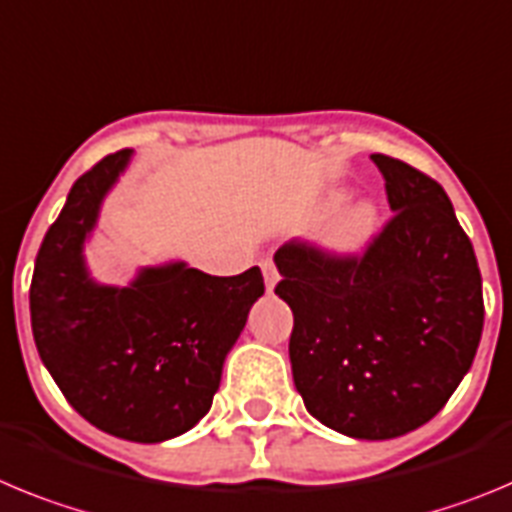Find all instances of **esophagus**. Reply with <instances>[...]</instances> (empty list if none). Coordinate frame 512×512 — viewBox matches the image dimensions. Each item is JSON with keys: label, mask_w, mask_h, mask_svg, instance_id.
<instances>
[{"label": "esophagus", "mask_w": 512, "mask_h": 512, "mask_svg": "<svg viewBox=\"0 0 512 512\" xmlns=\"http://www.w3.org/2000/svg\"><path fill=\"white\" fill-rule=\"evenodd\" d=\"M260 267H262V275H265L267 290H273L275 283H278V267H275V262L270 260V257H265V260L260 262Z\"/></svg>", "instance_id": "34e87169"}]
</instances>
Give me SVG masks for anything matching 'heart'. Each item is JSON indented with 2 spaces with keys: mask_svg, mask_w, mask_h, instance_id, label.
I'll return each mask as SVG.
<instances>
[{
  "mask_svg": "<svg viewBox=\"0 0 512 512\" xmlns=\"http://www.w3.org/2000/svg\"><path fill=\"white\" fill-rule=\"evenodd\" d=\"M344 193L334 191L329 196V209L342 201ZM377 227H380V211L372 201L362 199L357 204L347 206L342 214L336 216L334 224L329 227L324 237V245L329 247L336 255H357V252L365 250L372 242V237L377 234Z\"/></svg>",
  "mask_w": 512,
  "mask_h": 512,
  "instance_id": "b5f03b06",
  "label": "heart"
}]
</instances>
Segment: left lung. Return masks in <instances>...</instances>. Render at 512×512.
Returning a JSON list of instances; mask_svg holds the SVG:
<instances>
[{
  "label": "left lung",
  "instance_id": "1",
  "mask_svg": "<svg viewBox=\"0 0 512 512\" xmlns=\"http://www.w3.org/2000/svg\"><path fill=\"white\" fill-rule=\"evenodd\" d=\"M395 211L365 255L308 242L275 252V293L293 311L290 367L308 413L352 439L428 423L472 367L485 303L472 242L444 188L372 155Z\"/></svg>",
  "mask_w": 512,
  "mask_h": 512
}]
</instances>
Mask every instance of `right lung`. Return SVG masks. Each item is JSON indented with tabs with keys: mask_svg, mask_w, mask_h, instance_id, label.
Masks as SVG:
<instances>
[{
	"mask_svg": "<svg viewBox=\"0 0 512 512\" xmlns=\"http://www.w3.org/2000/svg\"><path fill=\"white\" fill-rule=\"evenodd\" d=\"M132 150L73 183L35 257L32 336L43 365L91 426L158 444L209 413L229 349L265 293L260 267L216 278L186 262L142 267L124 288L96 283L84 257L107 193Z\"/></svg>",
	"mask_w": 512,
	"mask_h": 512,
	"instance_id": "right-lung-1",
	"label": "right lung"
}]
</instances>
